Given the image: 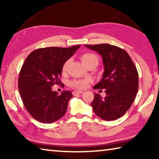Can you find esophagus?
Instances as JSON below:
<instances>
[{
  "mask_svg": "<svg viewBox=\"0 0 159 159\" xmlns=\"http://www.w3.org/2000/svg\"><path fill=\"white\" fill-rule=\"evenodd\" d=\"M83 92L81 90H75L73 92V95H79V94H82Z\"/></svg>",
  "mask_w": 159,
  "mask_h": 159,
  "instance_id": "34e87169",
  "label": "esophagus"
}]
</instances>
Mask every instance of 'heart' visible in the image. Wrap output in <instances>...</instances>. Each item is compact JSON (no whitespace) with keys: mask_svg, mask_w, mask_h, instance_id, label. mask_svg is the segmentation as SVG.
<instances>
[{"mask_svg":"<svg viewBox=\"0 0 159 159\" xmlns=\"http://www.w3.org/2000/svg\"><path fill=\"white\" fill-rule=\"evenodd\" d=\"M80 60H81L83 63L85 64L86 66H88V64H90L93 62H96L98 64V61H99V59L98 56L93 52L83 53V55L80 56ZM69 64V60H67L64 63L62 66V69H61L62 70L63 74L66 73V72L67 69H68ZM89 83H90V79H75L72 80V81H71V83H70V85L74 88H76V89L83 90V89H85V88H87V86Z\"/></svg>","mask_w":159,"mask_h":159,"instance_id":"heart-1","label":"heart"}]
</instances>
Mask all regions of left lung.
Returning a JSON list of instances; mask_svg holds the SVG:
<instances>
[{"mask_svg":"<svg viewBox=\"0 0 159 159\" xmlns=\"http://www.w3.org/2000/svg\"><path fill=\"white\" fill-rule=\"evenodd\" d=\"M102 57L104 71L101 81L94 88L105 89L106 97L95 93L91 106L103 120L121 117L131 107L138 91V72L125 50L110 44L85 45Z\"/></svg>","mask_w":159,"mask_h":159,"instance_id":"left-lung-1","label":"left lung"}]
</instances>
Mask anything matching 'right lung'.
Wrapping results in <instances>:
<instances>
[{
  "label": "right lung",
  "mask_w": 159,
  "mask_h": 159,
  "mask_svg": "<svg viewBox=\"0 0 159 159\" xmlns=\"http://www.w3.org/2000/svg\"><path fill=\"white\" fill-rule=\"evenodd\" d=\"M80 46L39 48L24 62L19 75V91L25 108L38 121L51 123L65 114L73 95L68 90L58 95L52 87L61 84L63 64Z\"/></svg>",
  "instance_id": "add662e5"
}]
</instances>
